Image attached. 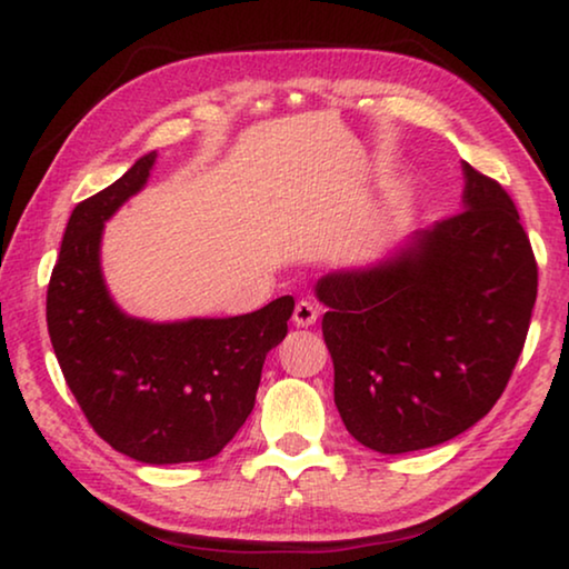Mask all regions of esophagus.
I'll use <instances>...</instances> for the list:
<instances>
[{"mask_svg":"<svg viewBox=\"0 0 569 569\" xmlns=\"http://www.w3.org/2000/svg\"><path fill=\"white\" fill-rule=\"evenodd\" d=\"M317 317H319V307L315 301L301 299L299 303H296V309H293V325L296 327H311L317 322Z\"/></svg>","mask_w":569,"mask_h":569,"instance_id":"obj_1","label":"esophagus"}]
</instances>
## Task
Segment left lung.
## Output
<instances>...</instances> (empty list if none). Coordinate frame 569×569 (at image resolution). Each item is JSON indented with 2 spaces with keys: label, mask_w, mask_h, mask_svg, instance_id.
<instances>
[{
  "label": "left lung",
  "mask_w": 569,
  "mask_h": 569,
  "mask_svg": "<svg viewBox=\"0 0 569 569\" xmlns=\"http://www.w3.org/2000/svg\"><path fill=\"white\" fill-rule=\"evenodd\" d=\"M463 208L389 260L317 283L348 433L379 453L446 443L492 410L521 356L539 268L513 198L463 162Z\"/></svg>",
  "instance_id": "left-lung-1"
}]
</instances>
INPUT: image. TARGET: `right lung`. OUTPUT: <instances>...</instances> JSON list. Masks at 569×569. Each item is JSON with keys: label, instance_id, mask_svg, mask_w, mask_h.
Returning a JSON list of instances; mask_svg holds the SVG:
<instances>
[{"label": "right lung", "instance_id": "1", "mask_svg": "<svg viewBox=\"0 0 569 569\" xmlns=\"http://www.w3.org/2000/svg\"><path fill=\"white\" fill-rule=\"evenodd\" d=\"M157 151L77 203L46 296L53 353L102 441L143 463L206 461L254 407L262 363L286 338L293 296L252 315L154 325L123 315L100 270L102 223L139 193Z\"/></svg>", "mask_w": 569, "mask_h": 569}]
</instances>
